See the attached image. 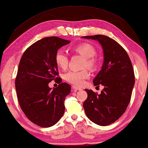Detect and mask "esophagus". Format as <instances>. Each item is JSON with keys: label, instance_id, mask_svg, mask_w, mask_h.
Returning <instances> with one entry per match:
<instances>
[{"label": "esophagus", "instance_id": "34e87169", "mask_svg": "<svg viewBox=\"0 0 148 148\" xmlns=\"http://www.w3.org/2000/svg\"><path fill=\"white\" fill-rule=\"evenodd\" d=\"M72 88L73 90L74 91H77V90H82V88L78 87V86H72Z\"/></svg>", "mask_w": 148, "mask_h": 148}]
</instances>
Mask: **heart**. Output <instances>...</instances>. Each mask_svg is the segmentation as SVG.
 I'll return each mask as SVG.
<instances>
[{
    "instance_id": "obj_1",
    "label": "heart",
    "mask_w": 148,
    "mask_h": 148,
    "mask_svg": "<svg viewBox=\"0 0 148 148\" xmlns=\"http://www.w3.org/2000/svg\"><path fill=\"white\" fill-rule=\"evenodd\" d=\"M74 51L79 53L86 59L85 66L93 68L95 66L96 61L94 58L97 54L96 49L90 44L83 43L75 47ZM54 60L56 64L59 68L65 69L68 65V57L64 51L58 50L55 54ZM90 73L84 70L81 71H70L64 74L65 80L69 83L76 86H82L87 79L89 78Z\"/></svg>"
}]
</instances>
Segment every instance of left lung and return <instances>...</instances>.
<instances>
[{
  "mask_svg": "<svg viewBox=\"0 0 148 148\" xmlns=\"http://www.w3.org/2000/svg\"><path fill=\"white\" fill-rule=\"evenodd\" d=\"M82 38L99 42L104 56L101 69L93 79L95 86L101 84L104 88L99 95L85 90L84 111L94 123L107 126L120 118L129 104L135 85L133 66L125 49L110 37L97 34Z\"/></svg>",
  "mask_w": 148,
  "mask_h": 148,
  "instance_id": "1",
  "label": "left lung"
}]
</instances>
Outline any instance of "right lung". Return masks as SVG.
Segmentation results:
<instances>
[{"mask_svg":"<svg viewBox=\"0 0 148 148\" xmlns=\"http://www.w3.org/2000/svg\"><path fill=\"white\" fill-rule=\"evenodd\" d=\"M69 40L57 36L43 38L24 51L19 64L15 79V90L20 107L26 116L36 125L50 127L64 114V99L71 92V86L60 83L51 90L48 84L58 73L54 57Z\"/></svg>","mask_w":148,"mask_h":148,"instance_id":"right-lung-1","label":"right lung"}]
</instances>
